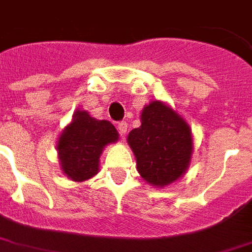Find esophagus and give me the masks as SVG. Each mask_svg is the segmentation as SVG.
Wrapping results in <instances>:
<instances>
[{
  "mask_svg": "<svg viewBox=\"0 0 252 252\" xmlns=\"http://www.w3.org/2000/svg\"><path fill=\"white\" fill-rule=\"evenodd\" d=\"M117 128H118V131L121 135H125L126 131H127V124H126L125 121H121V122H118V125H117Z\"/></svg>",
  "mask_w": 252,
  "mask_h": 252,
  "instance_id": "esophagus-1",
  "label": "esophagus"
}]
</instances>
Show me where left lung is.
<instances>
[{
  "mask_svg": "<svg viewBox=\"0 0 252 252\" xmlns=\"http://www.w3.org/2000/svg\"><path fill=\"white\" fill-rule=\"evenodd\" d=\"M141 122L127 137L138 173L154 186L170 185L189 167L192 153L190 127L159 101L142 110Z\"/></svg>",
  "mask_w": 252,
  "mask_h": 252,
  "instance_id": "8db88e82",
  "label": "left lung"
}]
</instances>
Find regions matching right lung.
<instances>
[{
    "instance_id": "right-lung-1",
    "label": "right lung",
    "mask_w": 252,
    "mask_h": 252,
    "mask_svg": "<svg viewBox=\"0 0 252 252\" xmlns=\"http://www.w3.org/2000/svg\"><path fill=\"white\" fill-rule=\"evenodd\" d=\"M117 139L118 133L109 121H97L88 111H77L58 141L61 169L73 181H86L98 173L103 147Z\"/></svg>"
}]
</instances>
